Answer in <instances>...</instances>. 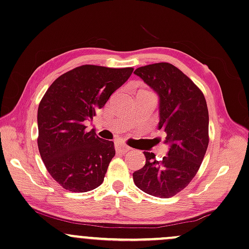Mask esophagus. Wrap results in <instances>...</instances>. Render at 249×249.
I'll return each instance as SVG.
<instances>
[{
  "instance_id": "esophagus-1",
  "label": "esophagus",
  "mask_w": 249,
  "mask_h": 249,
  "mask_svg": "<svg viewBox=\"0 0 249 249\" xmlns=\"http://www.w3.org/2000/svg\"><path fill=\"white\" fill-rule=\"evenodd\" d=\"M115 147H116V150H117L118 153H122V154L126 153V152H128V150H130V147L125 146L124 143H121V142L116 143Z\"/></svg>"
}]
</instances>
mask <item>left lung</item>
I'll return each instance as SVG.
<instances>
[{
    "label": "left lung",
    "instance_id": "1",
    "mask_svg": "<svg viewBox=\"0 0 249 249\" xmlns=\"http://www.w3.org/2000/svg\"><path fill=\"white\" fill-rule=\"evenodd\" d=\"M134 73L160 97L159 128L170 148L162 161L143 152L146 163L133 172V180L144 193L168 199L190 184L203 161L209 143L207 102L200 88L170 63L144 65Z\"/></svg>",
    "mask_w": 249,
    "mask_h": 249
}]
</instances>
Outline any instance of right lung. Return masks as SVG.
Instances as JSON below:
<instances>
[{
	"mask_svg": "<svg viewBox=\"0 0 249 249\" xmlns=\"http://www.w3.org/2000/svg\"><path fill=\"white\" fill-rule=\"evenodd\" d=\"M133 68L81 65L59 75L37 109V147L47 170L65 190L92 191L103 182L115 156L114 142L87 131L110 95L126 81Z\"/></svg>",
	"mask_w": 249,
	"mask_h": 249,
	"instance_id": "obj_1",
	"label": "right lung"
}]
</instances>
